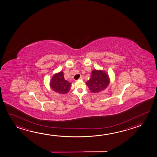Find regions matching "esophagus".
Here are the masks:
<instances>
[{"mask_svg":"<svg viewBox=\"0 0 157 157\" xmlns=\"http://www.w3.org/2000/svg\"><path fill=\"white\" fill-rule=\"evenodd\" d=\"M79 79H84V76L83 75H81Z\"/></svg>","mask_w":157,"mask_h":157,"instance_id":"1","label":"esophagus"}]
</instances>
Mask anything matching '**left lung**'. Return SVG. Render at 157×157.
I'll return each mask as SVG.
<instances>
[{
    "instance_id": "8db88e82",
    "label": "left lung",
    "mask_w": 157,
    "mask_h": 157,
    "mask_svg": "<svg viewBox=\"0 0 157 157\" xmlns=\"http://www.w3.org/2000/svg\"><path fill=\"white\" fill-rule=\"evenodd\" d=\"M110 82L108 74L103 70H94L91 77L86 82L91 92L99 93L105 90Z\"/></svg>"
}]
</instances>
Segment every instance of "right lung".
Listing matches in <instances>:
<instances>
[{
    "label": "right lung",
    "instance_id": "right-lung-1",
    "mask_svg": "<svg viewBox=\"0 0 157 157\" xmlns=\"http://www.w3.org/2000/svg\"><path fill=\"white\" fill-rule=\"evenodd\" d=\"M72 84L65 80L62 71L55 73L50 82V86L52 90L59 94H66L71 89Z\"/></svg>",
    "mask_w": 157,
    "mask_h": 157
}]
</instances>
